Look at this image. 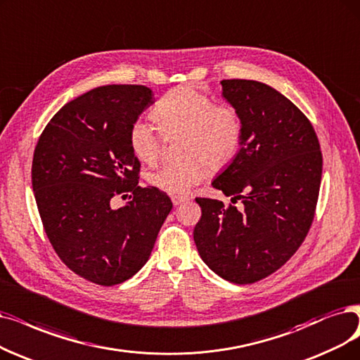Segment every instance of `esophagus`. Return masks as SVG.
<instances>
[{
	"label": "esophagus",
	"instance_id": "34e87169",
	"mask_svg": "<svg viewBox=\"0 0 360 360\" xmlns=\"http://www.w3.org/2000/svg\"><path fill=\"white\" fill-rule=\"evenodd\" d=\"M171 200H172V205H180V204H183L184 200H186V198L184 196H179V195H171Z\"/></svg>",
	"mask_w": 360,
	"mask_h": 360
}]
</instances>
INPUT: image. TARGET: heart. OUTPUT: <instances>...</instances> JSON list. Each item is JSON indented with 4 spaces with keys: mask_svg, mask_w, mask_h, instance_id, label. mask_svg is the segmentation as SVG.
<instances>
[{
    "mask_svg": "<svg viewBox=\"0 0 360 360\" xmlns=\"http://www.w3.org/2000/svg\"><path fill=\"white\" fill-rule=\"evenodd\" d=\"M162 136L183 133L181 146L188 160L167 162L155 169L149 181L169 195H186L207 176L205 162L212 168L227 165L238 155L243 124L230 106L215 105L214 98L184 84L167 91L150 112ZM130 148L139 161L153 164L161 152V137L155 128L136 121L128 133Z\"/></svg>",
    "mask_w": 360,
    "mask_h": 360,
    "instance_id": "heart-1",
    "label": "heart"
}]
</instances>
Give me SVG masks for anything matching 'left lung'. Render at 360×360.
Wrapping results in <instances>:
<instances>
[{
  "mask_svg": "<svg viewBox=\"0 0 360 360\" xmlns=\"http://www.w3.org/2000/svg\"><path fill=\"white\" fill-rule=\"evenodd\" d=\"M221 90L243 124L238 155L212 181L232 204L196 198L202 215L193 239L214 273L233 283H254L282 267L303 243L319 196L322 153L306 115L270 85L223 79Z\"/></svg>",
  "mask_w": 360,
  "mask_h": 360,
  "instance_id": "1",
  "label": "left lung"
}]
</instances>
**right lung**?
I'll use <instances>...</instances> for the list:
<instances>
[{
    "mask_svg": "<svg viewBox=\"0 0 360 360\" xmlns=\"http://www.w3.org/2000/svg\"><path fill=\"white\" fill-rule=\"evenodd\" d=\"M153 103L145 85H103L66 103L42 131L32 189L46 233L77 275L112 286L146 264L172 208L167 193L140 188L128 133ZM134 200L111 207L117 194Z\"/></svg>",
    "mask_w": 360,
    "mask_h": 360,
    "instance_id": "obj_1",
    "label": "right lung"
}]
</instances>
